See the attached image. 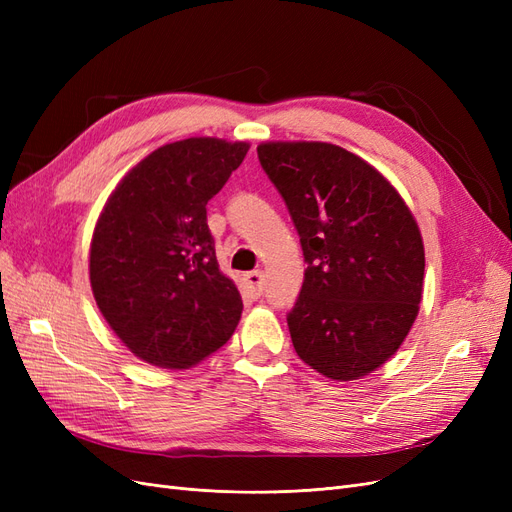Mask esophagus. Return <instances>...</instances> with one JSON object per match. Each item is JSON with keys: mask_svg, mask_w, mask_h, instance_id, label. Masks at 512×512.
I'll list each match as a JSON object with an SVG mask.
<instances>
[{"mask_svg": "<svg viewBox=\"0 0 512 512\" xmlns=\"http://www.w3.org/2000/svg\"><path fill=\"white\" fill-rule=\"evenodd\" d=\"M243 282H245L247 294H250L252 299H258L260 294H262V290H265V275H262L260 271L247 273V275L243 277Z\"/></svg>", "mask_w": 512, "mask_h": 512, "instance_id": "1", "label": "esophagus"}]
</instances>
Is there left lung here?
Segmentation results:
<instances>
[{
	"label": "left lung",
	"mask_w": 512,
	"mask_h": 512,
	"mask_svg": "<svg viewBox=\"0 0 512 512\" xmlns=\"http://www.w3.org/2000/svg\"><path fill=\"white\" fill-rule=\"evenodd\" d=\"M258 160L307 262L288 314L292 346L318 374L359 380L391 359L418 316L421 230L391 181L344 147L269 141L258 145Z\"/></svg>",
	"instance_id": "1"
}]
</instances>
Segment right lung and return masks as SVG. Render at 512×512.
<instances>
[{"label": "right lung", "mask_w": 512, "mask_h": 512, "mask_svg": "<svg viewBox=\"0 0 512 512\" xmlns=\"http://www.w3.org/2000/svg\"><path fill=\"white\" fill-rule=\"evenodd\" d=\"M247 149L213 136L162 145L128 170L100 213L91 290L108 327L149 365L188 369L237 329L243 301L215 258L207 203Z\"/></svg>", "instance_id": "obj_1"}]
</instances>
